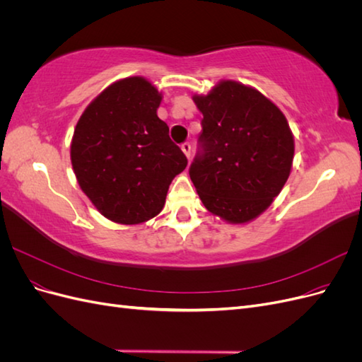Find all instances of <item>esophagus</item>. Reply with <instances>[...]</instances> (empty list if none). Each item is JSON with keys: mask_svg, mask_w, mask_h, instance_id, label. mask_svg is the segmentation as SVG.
Instances as JSON below:
<instances>
[{"mask_svg": "<svg viewBox=\"0 0 362 362\" xmlns=\"http://www.w3.org/2000/svg\"><path fill=\"white\" fill-rule=\"evenodd\" d=\"M181 151L184 152L185 157L190 158V156H192V145L190 144H187V141H185V144H182L181 145Z\"/></svg>", "mask_w": 362, "mask_h": 362, "instance_id": "34e87169", "label": "esophagus"}]
</instances>
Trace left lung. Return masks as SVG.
<instances>
[{
    "instance_id": "1",
    "label": "left lung",
    "mask_w": 362,
    "mask_h": 362,
    "mask_svg": "<svg viewBox=\"0 0 362 362\" xmlns=\"http://www.w3.org/2000/svg\"><path fill=\"white\" fill-rule=\"evenodd\" d=\"M193 101L204 119L190 180L211 214L249 223L290 177L294 137L287 119L255 87L234 80H221Z\"/></svg>"
}]
</instances>
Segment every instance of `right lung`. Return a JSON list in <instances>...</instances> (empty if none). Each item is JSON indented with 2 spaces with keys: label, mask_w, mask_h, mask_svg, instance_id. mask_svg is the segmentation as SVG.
<instances>
[{
  "label": "right lung",
  "mask_w": 362,
  "mask_h": 362,
  "mask_svg": "<svg viewBox=\"0 0 362 362\" xmlns=\"http://www.w3.org/2000/svg\"><path fill=\"white\" fill-rule=\"evenodd\" d=\"M161 92L144 76L117 80L86 107L75 125L71 163L80 189L108 221L148 222L163 210L187 158L157 116Z\"/></svg>",
  "instance_id": "add662e5"
}]
</instances>
